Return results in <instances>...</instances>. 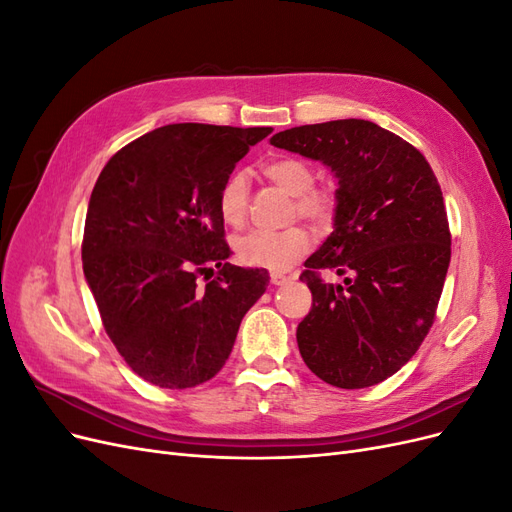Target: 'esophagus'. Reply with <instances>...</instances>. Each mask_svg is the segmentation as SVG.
<instances>
[{
    "label": "esophagus",
    "instance_id": "obj_1",
    "mask_svg": "<svg viewBox=\"0 0 512 512\" xmlns=\"http://www.w3.org/2000/svg\"><path fill=\"white\" fill-rule=\"evenodd\" d=\"M288 282H292V277H290V275H284V273H271V284H273V286H284V284H288Z\"/></svg>",
    "mask_w": 512,
    "mask_h": 512
}]
</instances>
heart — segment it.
Returning <instances> with one entry per match:
<instances>
[{"mask_svg": "<svg viewBox=\"0 0 512 512\" xmlns=\"http://www.w3.org/2000/svg\"><path fill=\"white\" fill-rule=\"evenodd\" d=\"M265 175L294 196V213L316 230L329 228L335 215V196L314 188L316 175L309 164L297 158H277L265 164ZM250 183L243 173H232L220 188L218 211L228 226H241L247 218ZM309 250V235L301 226L284 230H250L235 241L237 258L247 267L284 271Z\"/></svg>", "mask_w": 512, "mask_h": 512, "instance_id": "b5f03b06", "label": "heart"}]
</instances>
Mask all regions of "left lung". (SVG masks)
Returning <instances> with one entry per match:
<instances>
[{
	"label": "left lung",
	"instance_id": "left-lung-1",
	"mask_svg": "<svg viewBox=\"0 0 512 512\" xmlns=\"http://www.w3.org/2000/svg\"><path fill=\"white\" fill-rule=\"evenodd\" d=\"M337 179L333 232L305 260L312 309L299 322L305 365L337 389H365L423 344L451 262L442 190L423 153L365 119H337L271 138ZM320 270H335L329 285Z\"/></svg>",
	"mask_w": 512,
	"mask_h": 512
}]
</instances>
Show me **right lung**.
I'll use <instances>...</instances> for the list:
<instances>
[{
    "mask_svg": "<svg viewBox=\"0 0 512 512\" xmlns=\"http://www.w3.org/2000/svg\"><path fill=\"white\" fill-rule=\"evenodd\" d=\"M269 134L173 123L119 149L91 192L87 286L123 361L160 389H192L218 374L269 286L265 269L230 265L218 211L222 183ZM213 266L219 275L200 289L197 275Z\"/></svg>",
    "mask_w": 512,
    "mask_h": 512,
    "instance_id": "right-lung-1",
    "label": "right lung"
}]
</instances>
